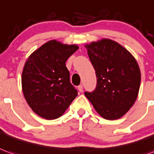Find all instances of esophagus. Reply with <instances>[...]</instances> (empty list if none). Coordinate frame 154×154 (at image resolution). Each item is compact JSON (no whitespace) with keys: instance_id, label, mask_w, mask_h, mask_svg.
<instances>
[{"instance_id":"esophagus-1","label":"esophagus","mask_w":154,"mask_h":154,"mask_svg":"<svg viewBox=\"0 0 154 154\" xmlns=\"http://www.w3.org/2000/svg\"><path fill=\"white\" fill-rule=\"evenodd\" d=\"M78 91L80 92H82L83 91V86H82V85H79V86H78Z\"/></svg>"}]
</instances>
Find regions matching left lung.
<instances>
[{
    "label": "left lung",
    "instance_id": "1",
    "mask_svg": "<svg viewBox=\"0 0 154 154\" xmlns=\"http://www.w3.org/2000/svg\"><path fill=\"white\" fill-rule=\"evenodd\" d=\"M97 76L93 92H85L95 110L103 118L122 117L137 99L141 73L133 55L110 39L86 45Z\"/></svg>",
    "mask_w": 154,
    "mask_h": 154
}]
</instances>
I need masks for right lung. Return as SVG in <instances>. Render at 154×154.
Returning a JSON list of instances; mask_svg holds the SVG:
<instances>
[{
	"mask_svg": "<svg viewBox=\"0 0 154 154\" xmlns=\"http://www.w3.org/2000/svg\"><path fill=\"white\" fill-rule=\"evenodd\" d=\"M77 49L76 45L52 40L34 51L25 63L21 77L23 94L40 117L58 118L77 96L66 66V60Z\"/></svg>",
	"mask_w": 154,
	"mask_h": 154,
	"instance_id": "obj_1",
	"label": "right lung"
}]
</instances>
